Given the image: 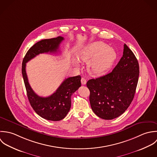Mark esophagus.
<instances>
[{
  "label": "esophagus",
  "mask_w": 157,
  "mask_h": 157,
  "mask_svg": "<svg viewBox=\"0 0 157 157\" xmlns=\"http://www.w3.org/2000/svg\"><path fill=\"white\" fill-rule=\"evenodd\" d=\"M81 84H82V85H85V84H86L87 81H86V79L84 78H81Z\"/></svg>",
  "instance_id": "1"
}]
</instances>
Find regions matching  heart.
Segmentation results:
<instances>
[{"label":"heart","instance_id":"b5f03b06","mask_svg":"<svg viewBox=\"0 0 157 157\" xmlns=\"http://www.w3.org/2000/svg\"><path fill=\"white\" fill-rule=\"evenodd\" d=\"M117 57L115 50L102 42H96L87 46L80 53V59L88 64L89 71L94 75L104 74L112 67Z\"/></svg>","mask_w":157,"mask_h":157}]
</instances>
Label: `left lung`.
Segmentation results:
<instances>
[{
	"instance_id": "1",
	"label": "left lung",
	"mask_w": 157,
	"mask_h": 157,
	"mask_svg": "<svg viewBox=\"0 0 157 157\" xmlns=\"http://www.w3.org/2000/svg\"><path fill=\"white\" fill-rule=\"evenodd\" d=\"M139 73L138 60L124 44L123 55L112 71L87 82L94 113L104 120L121 115L134 98Z\"/></svg>"
}]
</instances>
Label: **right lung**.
<instances>
[{
  "label": "right lung",
  "mask_w": 157,
  "mask_h": 157,
  "mask_svg": "<svg viewBox=\"0 0 157 157\" xmlns=\"http://www.w3.org/2000/svg\"><path fill=\"white\" fill-rule=\"evenodd\" d=\"M62 36L41 40L29 50L22 65V73L29 102L35 112L42 118L53 121L63 119L71 107V96L81 86L80 75L65 79L56 91L48 97L38 96L33 90L26 73V63L40 53L57 52L63 40Z\"/></svg>",
  "instance_id": "add662e5"
}]
</instances>
